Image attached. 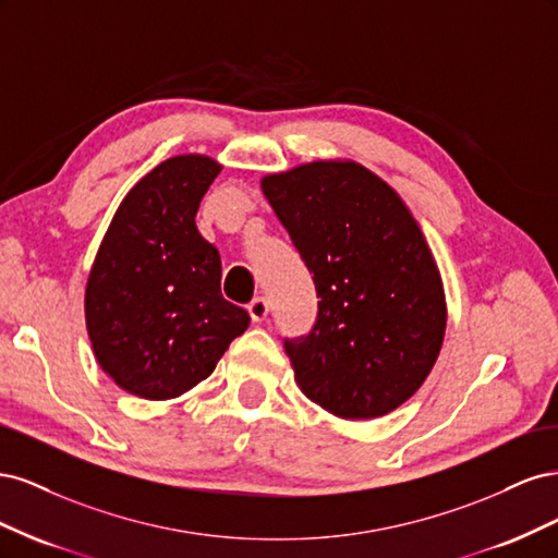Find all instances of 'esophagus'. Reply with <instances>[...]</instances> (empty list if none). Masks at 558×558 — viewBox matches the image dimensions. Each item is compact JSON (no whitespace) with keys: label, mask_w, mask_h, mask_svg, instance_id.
Wrapping results in <instances>:
<instances>
[{"label":"esophagus","mask_w":558,"mask_h":558,"mask_svg":"<svg viewBox=\"0 0 558 558\" xmlns=\"http://www.w3.org/2000/svg\"><path fill=\"white\" fill-rule=\"evenodd\" d=\"M267 312H269V305H267L265 298H256L248 305V314H251L253 320H256V324H260V320L267 318Z\"/></svg>","instance_id":"1"}]
</instances>
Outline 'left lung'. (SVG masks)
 <instances>
[{
  "instance_id": "1",
  "label": "left lung",
  "mask_w": 558,
  "mask_h": 558,
  "mask_svg": "<svg viewBox=\"0 0 558 558\" xmlns=\"http://www.w3.org/2000/svg\"><path fill=\"white\" fill-rule=\"evenodd\" d=\"M260 189L320 298L314 330L286 342L300 391L347 421L398 410L430 375L447 328L440 269L410 207L351 158L265 174Z\"/></svg>"
}]
</instances>
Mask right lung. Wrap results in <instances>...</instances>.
Instances as JSON below:
<instances>
[{
  "label": "right lung",
  "mask_w": 558,
  "mask_h": 558,
  "mask_svg": "<svg viewBox=\"0 0 558 558\" xmlns=\"http://www.w3.org/2000/svg\"><path fill=\"white\" fill-rule=\"evenodd\" d=\"M221 170L202 154L162 160L128 191L97 248L86 283L93 353L137 398L189 393L248 328L251 316L221 295V256L195 226Z\"/></svg>",
  "instance_id": "add662e5"
}]
</instances>
